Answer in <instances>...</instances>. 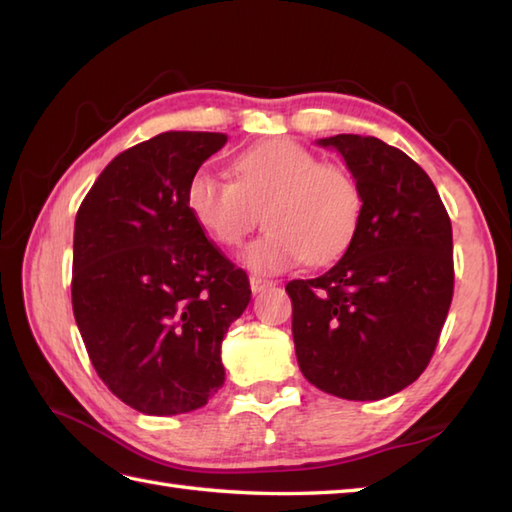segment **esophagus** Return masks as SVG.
Masks as SVG:
<instances>
[{
  "mask_svg": "<svg viewBox=\"0 0 512 512\" xmlns=\"http://www.w3.org/2000/svg\"><path fill=\"white\" fill-rule=\"evenodd\" d=\"M270 286H275L273 279L262 277V275H250V290H253V292H262Z\"/></svg>",
  "mask_w": 512,
  "mask_h": 512,
  "instance_id": "esophagus-1",
  "label": "esophagus"
}]
</instances>
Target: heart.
<instances>
[{"instance_id":"obj_1","label":"heart","mask_w":512,"mask_h":512,"mask_svg":"<svg viewBox=\"0 0 512 512\" xmlns=\"http://www.w3.org/2000/svg\"><path fill=\"white\" fill-rule=\"evenodd\" d=\"M235 180L195 171L184 202L202 231L222 246H239L264 211L266 231L244 250V264L277 273L306 259L323 266L354 242L363 193L350 171L319 162L288 138L266 140L233 160Z\"/></svg>"}]
</instances>
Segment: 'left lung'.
<instances>
[{
	"mask_svg": "<svg viewBox=\"0 0 512 512\" xmlns=\"http://www.w3.org/2000/svg\"><path fill=\"white\" fill-rule=\"evenodd\" d=\"M363 193L361 224L328 273L288 281L292 336L314 387L380 400L427 369L453 299L449 213L424 169L374 136L321 138Z\"/></svg>",
	"mask_w": 512,
	"mask_h": 512,
	"instance_id": "1",
	"label": "left lung"
}]
</instances>
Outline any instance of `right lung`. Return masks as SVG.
I'll return each mask as SVG.
<instances>
[{
  "mask_svg": "<svg viewBox=\"0 0 512 512\" xmlns=\"http://www.w3.org/2000/svg\"><path fill=\"white\" fill-rule=\"evenodd\" d=\"M226 134L165 132L118 154L74 222L72 310L96 374L125 405L176 416L224 385L222 339L250 301L248 275L184 202Z\"/></svg>",
  "mask_w": 512,
  "mask_h": 512,
  "instance_id": "right-lung-1",
  "label": "right lung"
}]
</instances>
